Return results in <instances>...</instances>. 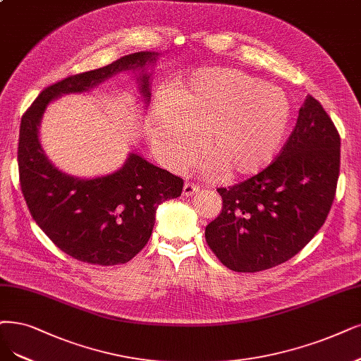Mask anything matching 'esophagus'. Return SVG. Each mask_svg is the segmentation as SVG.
Masks as SVG:
<instances>
[{
	"mask_svg": "<svg viewBox=\"0 0 361 361\" xmlns=\"http://www.w3.org/2000/svg\"><path fill=\"white\" fill-rule=\"evenodd\" d=\"M199 185L197 184H193V183H189V181H185L184 183V188H183V195L184 196H192V195H195L196 192H199Z\"/></svg>",
	"mask_w": 361,
	"mask_h": 361,
	"instance_id": "34e87169",
	"label": "esophagus"
}]
</instances>
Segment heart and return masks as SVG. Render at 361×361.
<instances>
[{"label":"heart","instance_id":"b5f03b06","mask_svg":"<svg viewBox=\"0 0 361 361\" xmlns=\"http://www.w3.org/2000/svg\"><path fill=\"white\" fill-rule=\"evenodd\" d=\"M291 117L287 93L235 68H201L178 78L152 111V140L164 164L183 172L199 157L209 176L238 178L268 166Z\"/></svg>","mask_w":361,"mask_h":361}]
</instances>
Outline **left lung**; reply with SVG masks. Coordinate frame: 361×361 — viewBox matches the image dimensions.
<instances>
[{
    "label": "left lung",
    "instance_id": "1",
    "mask_svg": "<svg viewBox=\"0 0 361 361\" xmlns=\"http://www.w3.org/2000/svg\"><path fill=\"white\" fill-rule=\"evenodd\" d=\"M341 137L311 95L274 162L229 189L205 228L217 259L235 272L271 269L296 256L324 224L336 193Z\"/></svg>",
    "mask_w": 361,
    "mask_h": 361
}]
</instances>
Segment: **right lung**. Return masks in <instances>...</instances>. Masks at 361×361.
Returning <instances> with one entry per match:
<instances>
[{
	"label": "right lung",
	"mask_w": 361,
	"mask_h": 361,
	"mask_svg": "<svg viewBox=\"0 0 361 361\" xmlns=\"http://www.w3.org/2000/svg\"><path fill=\"white\" fill-rule=\"evenodd\" d=\"M154 51H137L98 70L70 75L46 87L22 117L19 180L35 223L65 255L80 262L113 266L135 257L149 243L157 207L183 192V180L130 153L125 165L97 178H77L53 165L39 144L46 106L65 93L87 92L122 71L138 74L140 93L150 102Z\"/></svg>",
	"instance_id": "add662e5"
}]
</instances>
